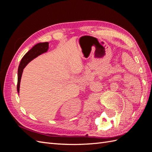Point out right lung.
Instances as JSON below:
<instances>
[{
	"label": "right lung",
	"instance_id": "obj_1",
	"mask_svg": "<svg viewBox=\"0 0 152 152\" xmlns=\"http://www.w3.org/2000/svg\"><path fill=\"white\" fill-rule=\"evenodd\" d=\"M48 48H49V42L38 43L37 44L34 45V46L22 58L21 62L19 63L18 72L17 90L18 93H19L21 78L24 68L27 65V64L28 63H30L32 60H33L34 58L37 57L41 54L46 53V51H48Z\"/></svg>",
	"mask_w": 152,
	"mask_h": 152
}]
</instances>
